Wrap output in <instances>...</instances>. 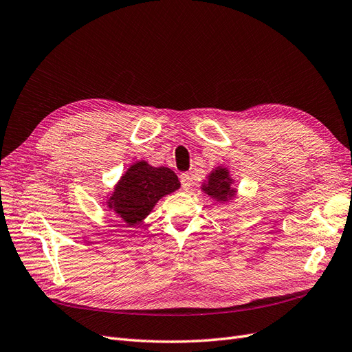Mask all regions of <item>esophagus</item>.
Here are the masks:
<instances>
[{"instance_id":"esophagus-1","label":"esophagus","mask_w":352,"mask_h":352,"mask_svg":"<svg viewBox=\"0 0 352 352\" xmlns=\"http://www.w3.org/2000/svg\"><path fill=\"white\" fill-rule=\"evenodd\" d=\"M179 181H181V187H183L186 191L191 187V177H190V174H187V173L181 174L179 175Z\"/></svg>"}]
</instances>
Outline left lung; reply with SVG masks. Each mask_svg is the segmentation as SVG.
<instances>
[{
    "instance_id": "1",
    "label": "left lung",
    "mask_w": 352,
    "mask_h": 352,
    "mask_svg": "<svg viewBox=\"0 0 352 352\" xmlns=\"http://www.w3.org/2000/svg\"><path fill=\"white\" fill-rule=\"evenodd\" d=\"M233 184H235V179L230 177L229 168L219 165L213 168L209 175L206 177L200 188L214 201L220 204H228L232 203L238 196V190L236 187H233Z\"/></svg>"
}]
</instances>
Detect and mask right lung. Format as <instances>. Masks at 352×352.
<instances>
[{
	"label": "right lung",
	"instance_id": "right-lung-1",
	"mask_svg": "<svg viewBox=\"0 0 352 352\" xmlns=\"http://www.w3.org/2000/svg\"><path fill=\"white\" fill-rule=\"evenodd\" d=\"M179 181L171 168L152 166L136 161L117 181L104 206L127 226H136L153 210L162 197L179 188Z\"/></svg>",
	"mask_w": 352,
	"mask_h": 352
}]
</instances>
